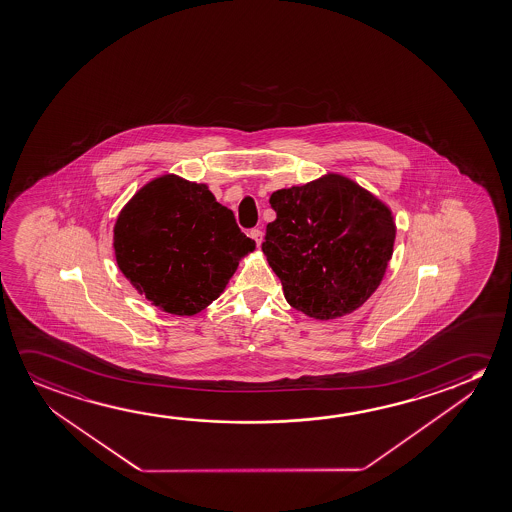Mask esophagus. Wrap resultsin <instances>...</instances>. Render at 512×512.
Returning a JSON list of instances; mask_svg holds the SVG:
<instances>
[{
  "mask_svg": "<svg viewBox=\"0 0 512 512\" xmlns=\"http://www.w3.org/2000/svg\"><path fill=\"white\" fill-rule=\"evenodd\" d=\"M250 237H252L253 241L257 243V246H260L264 234H262V230H260V228H252V230H250Z\"/></svg>",
  "mask_w": 512,
  "mask_h": 512,
  "instance_id": "1",
  "label": "esophagus"
}]
</instances>
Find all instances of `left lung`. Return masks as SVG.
<instances>
[{"mask_svg": "<svg viewBox=\"0 0 512 512\" xmlns=\"http://www.w3.org/2000/svg\"><path fill=\"white\" fill-rule=\"evenodd\" d=\"M262 252L292 308L319 321L351 314L372 296L392 259V211L339 173L278 189Z\"/></svg>", "mask_w": 512, "mask_h": 512, "instance_id": "8db88e82", "label": "left lung"}]
</instances>
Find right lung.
I'll list each match as a JSON object with an SVG mask.
<instances>
[{
  "label": "right lung",
  "mask_w": 512,
  "mask_h": 512,
  "mask_svg": "<svg viewBox=\"0 0 512 512\" xmlns=\"http://www.w3.org/2000/svg\"><path fill=\"white\" fill-rule=\"evenodd\" d=\"M113 248L120 271L152 305L195 315L220 296L255 241L205 184L170 173L120 211Z\"/></svg>",
  "instance_id": "obj_1"
}]
</instances>
